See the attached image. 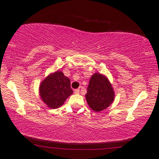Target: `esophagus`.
<instances>
[{"mask_svg": "<svg viewBox=\"0 0 159 159\" xmlns=\"http://www.w3.org/2000/svg\"><path fill=\"white\" fill-rule=\"evenodd\" d=\"M79 92H80L79 89H75V90H74V93H75V94H78V93H79Z\"/></svg>", "mask_w": 159, "mask_h": 159, "instance_id": "34e87169", "label": "esophagus"}]
</instances>
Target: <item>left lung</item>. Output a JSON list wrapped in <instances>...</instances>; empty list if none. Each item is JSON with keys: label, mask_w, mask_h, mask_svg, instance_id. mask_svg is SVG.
<instances>
[{"label": "left lung", "mask_w": 159, "mask_h": 159, "mask_svg": "<svg viewBox=\"0 0 159 159\" xmlns=\"http://www.w3.org/2000/svg\"><path fill=\"white\" fill-rule=\"evenodd\" d=\"M85 96L89 107L100 112L114 102L115 93L107 76L96 72L90 77Z\"/></svg>", "instance_id": "left-lung-1"}]
</instances>
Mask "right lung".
Masks as SVG:
<instances>
[{
    "mask_svg": "<svg viewBox=\"0 0 159 159\" xmlns=\"http://www.w3.org/2000/svg\"><path fill=\"white\" fill-rule=\"evenodd\" d=\"M72 93L70 80L60 70L49 74L41 82L39 88L41 100L52 109L62 106Z\"/></svg>",
    "mask_w": 159,
    "mask_h": 159,
    "instance_id": "right-lung-1",
    "label": "right lung"
}]
</instances>
